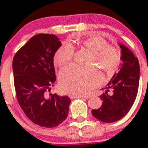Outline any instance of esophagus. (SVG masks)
I'll return each instance as SVG.
<instances>
[{
  "label": "esophagus",
  "mask_w": 148,
  "mask_h": 148,
  "mask_svg": "<svg viewBox=\"0 0 148 148\" xmlns=\"http://www.w3.org/2000/svg\"><path fill=\"white\" fill-rule=\"evenodd\" d=\"M69 97L71 99L73 98H90V96H85V95H77V94H71L70 95Z\"/></svg>",
  "instance_id": "obj_1"
}]
</instances>
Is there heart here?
Here are the masks:
<instances>
[{
  "mask_svg": "<svg viewBox=\"0 0 148 148\" xmlns=\"http://www.w3.org/2000/svg\"><path fill=\"white\" fill-rule=\"evenodd\" d=\"M77 44L92 52L91 64L94 62L108 72L114 71L118 65L120 56L117 50L97 36L75 39L71 44H62L54 54V63L63 66L70 62L74 54V45ZM101 79L100 74L94 68L82 69L74 64L63 69L59 75L62 90L69 94H88L100 82Z\"/></svg>",
  "mask_w": 148,
  "mask_h": 148,
  "instance_id": "1",
  "label": "heart"
}]
</instances>
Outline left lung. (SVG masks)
I'll return each instance as SVG.
<instances>
[{"label":"left lung","mask_w":148,"mask_h":148,"mask_svg":"<svg viewBox=\"0 0 148 148\" xmlns=\"http://www.w3.org/2000/svg\"><path fill=\"white\" fill-rule=\"evenodd\" d=\"M120 46L121 60L119 71L113 75L106 88L105 92L100 96L102 105L100 108L92 110L95 118L104 123H113L120 120L127 114L138 92L140 68L138 59L127 46L118 43ZM110 89L112 95H108Z\"/></svg>","instance_id":"1"}]
</instances>
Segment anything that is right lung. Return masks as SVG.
<instances>
[{"mask_svg":"<svg viewBox=\"0 0 148 148\" xmlns=\"http://www.w3.org/2000/svg\"><path fill=\"white\" fill-rule=\"evenodd\" d=\"M61 45L55 35L37 34L18 50L13 60L18 102L29 120L43 127L58 126L69 112L68 96L48 94L56 81L54 54Z\"/></svg>","mask_w":148,"mask_h":148,"instance_id":"add662e5","label":"right lung"}]
</instances>
